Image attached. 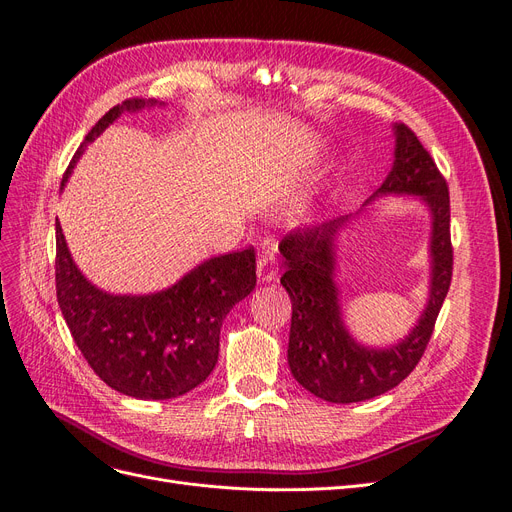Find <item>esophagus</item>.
I'll list each match as a JSON object with an SVG mask.
<instances>
[{
    "label": "esophagus",
    "mask_w": 512,
    "mask_h": 512,
    "mask_svg": "<svg viewBox=\"0 0 512 512\" xmlns=\"http://www.w3.org/2000/svg\"><path fill=\"white\" fill-rule=\"evenodd\" d=\"M257 276L261 283H272L278 276V261H276V249H263L257 257Z\"/></svg>",
    "instance_id": "obj_1"
}]
</instances>
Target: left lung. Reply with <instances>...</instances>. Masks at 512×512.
Returning a JSON list of instances; mask_svg holds the SVG:
<instances>
[{
    "label": "left lung",
    "instance_id": "left-lung-1",
    "mask_svg": "<svg viewBox=\"0 0 512 512\" xmlns=\"http://www.w3.org/2000/svg\"><path fill=\"white\" fill-rule=\"evenodd\" d=\"M393 166L370 202L385 195L419 197L432 214L430 295L417 325L389 346L357 342L342 319L336 285V249L351 214L291 232L280 242L291 298V332L287 359L295 381L332 404L364 402L383 395L415 370L432 338L434 323L451 285V208L447 180L434 159L406 125H393ZM359 214V212H357Z\"/></svg>",
    "mask_w": 512,
    "mask_h": 512
}]
</instances>
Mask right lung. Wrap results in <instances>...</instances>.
I'll return each instance as SVG.
<instances>
[{"label": "right lung", "mask_w": 512, "mask_h": 512, "mask_svg": "<svg viewBox=\"0 0 512 512\" xmlns=\"http://www.w3.org/2000/svg\"><path fill=\"white\" fill-rule=\"evenodd\" d=\"M163 106L125 100L110 108L78 146L61 191L87 144L123 112ZM57 302L87 364L114 391L138 400H172L204 383L219 359L223 319L255 289V251L244 249L197 263L168 289L114 295L78 270L57 221Z\"/></svg>", "instance_id": "right-lung-1"}]
</instances>
